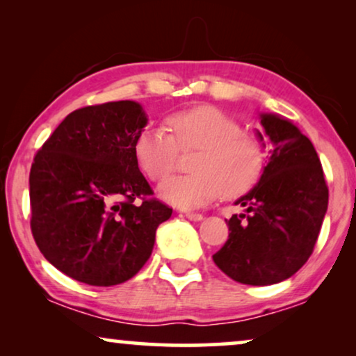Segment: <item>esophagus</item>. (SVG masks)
I'll use <instances>...</instances> for the list:
<instances>
[{
    "mask_svg": "<svg viewBox=\"0 0 356 356\" xmlns=\"http://www.w3.org/2000/svg\"><path fill=\"white\" fill-rule=\"evenodd\" d=\"M184 216H186V218H189V220H193V222H201L204 218L201 213H196V212H186Z\"/></svg>",
    "mask_w": 356,
    "mask_h": 356,
    "instance_id": "34e87169",
    "label": "esophagus"
}]
</instances>
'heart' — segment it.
Wrapping results in <instances>:
<instances>
[{"label":"heart","instance_id":"1","mask_svg":"<svg viewBox=\"0 0 356 356\" xmlns=\"http://www.w3.org/2000/svg\"><path fill=\"white\" fill-rule=\"evenodd\" d=\"M162 128L144 129L134 155L152 181H162L177 167L178 150H197L193 175L175 177L159 188V196L183 209H197L222 196L240 197L259 183L266 168V147L241 124L216 106H196L168 116Z\"/></svg>","mask_w":356,"mask_h":356}]
</instances>
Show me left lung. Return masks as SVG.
I'll use <instances>...</instances> for the list:
<instances>
[{
    "label": "left lung",
    "mask_w": 356,
    "mask_h": 356,
    "mask_svg": "<svg viewBox=\"0 0 356 356\" xmlns=\"http://www.w3.org/2000/svg\"><path fill=\"white\" fill-rule=\"evenodd\" d=\"M257 139L270 144L259 183L235 204L246 207L228 225L212 256L218 269L246 285H272L300 270L314 250L329 189L311 140L284 116L259 113ZM266 147V144H264Z\"/></svg>",
    "instance_id": "left-lung-1"
}]
</instances>
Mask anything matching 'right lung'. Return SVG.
<instances>
[{
	"mask_svg": "<svg viewBox=\"0 0 356 356\" xmlns=\"http://www.w3.org/2000/svg\"><path fill=\"white\" fill-rule=\"evenodd\" d=\"M147 124L133 100L74 110L33 159L31 228L45 259L87 285L123 284L152 254L172 209L152 196L134 143ZM136 198L143 201L136 204Z\"/></svg>",
	"mask_w": 356,
	"mask_h": 356,
	"instance_id": "right-lung-1",
	"label": "right lung"
}]
</instances>
